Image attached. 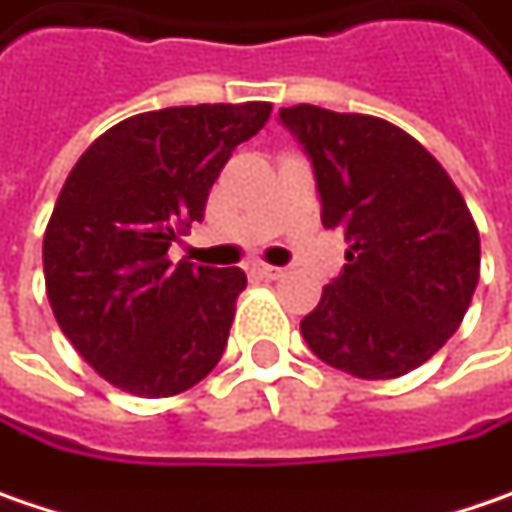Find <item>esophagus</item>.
Returning <instances> with one entry per match:
<instances>
[{
	"label": "esophagus",
	"mask_w": 512,
	"mask_h": 512,
	"mask_svg": "<svg viewBox=\"0 0 512 512\" xmlns=\"http://www.w3.org/2000/svg\"><path fill=\"white\" fill-rule=\"evenodd\" d=\"M253 271H256V274H259V276H265V279H279V276L285 274L282 268H274V265H265V262H262V265H253Z\"/></svg>",
	"instance_id": "esophagus-1"
}]
</instances>
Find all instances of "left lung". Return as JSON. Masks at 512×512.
Instances as JSON below:
<instances>
[{"mask_svg": "<svg viewBox=\"0 0 512 512\" xmlns=\"http://www.w3.org/2000/svg\"><path fill=\"white\" fill-rule=\"evenodd\" d=\"M314 165L320 221L349 241L344 274L300 320L311 352L358 379H396L457 332L481 238L455 180L402 128L314 104L279 110Z\"/></svg>", "mask_w": 512, "mask_h": 512, "instance_id": "1", "label": "left lung"}]
</instances>
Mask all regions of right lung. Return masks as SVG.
Wrapping results in <instances>:
<instances>
[{"label":"right lung","mask_w":512,"mask_h":512,"mask_svg":"<svg viewBox=\"0 0 512 512\" xmlns=\"http://www.w3.org/2000/svg\"><path fill=\"white\" fill-rule=\"evenodd\" d=\"M271 119L268 101L165 107L101 133L69 171L43 236L57 326L113 387L163 399L221 361L241 268L171 262L201 221L233 148Z\"/></svg>","instance_id":"1"}]
</instances>
